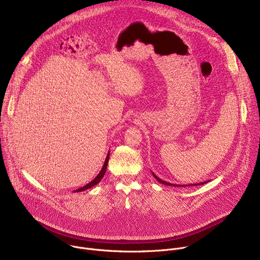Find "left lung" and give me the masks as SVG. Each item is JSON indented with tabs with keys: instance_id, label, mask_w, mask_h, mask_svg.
Instances as JSON below:
<instances>
[{
	"instance_id": "8db88e82",
	"label": "left lung",
	"mask_w": 260,
	"mask_h": 260,
	"mask_svg": "<svg viewBox=\"0 0 260 260\" xmlns=\"http://www.w3.org/2000/svg\"><path fill=\"white\" fill-rule=\"evenodd\" d=\"M152 175H153V177L159 182V183H161V184H164V185H168V186H174V187H184V186H198V185H203V184H205V183H208L207 181L206 182H201V183H197V184H188V185H179V184H172V183H169V182H167V181H164V180H161L159 177H157L153 172H152Z\"/></svg>"
}]
</instances>
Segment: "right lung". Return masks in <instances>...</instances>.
<instances>
[{"mask_svg": "<svg viewBox=\"0 0 260 260\" xmlns=\"http://www.w3.org/2000/svg\"><path fill=\"white\" fill-rule=\"evenodd\" d=\"M109 157H110V152H108L107 157H106L105 162H104V166H103V168H102L101 172L99 173V175H98V176H96V177H95L91 182H89V183H87L86 185H84L83 187L76 189V190L74 191V192H81V191H84V190H86V189H88V188H91L92 186H94V185H96V184H98V183L103 179V177H104V175H105V173H106L107 166H108V161H109Z\"/></svg>", "mask_w": 260, "mask_h": 260, "instance_id": "add662e5", "label": "right lung"}]
</instances>
